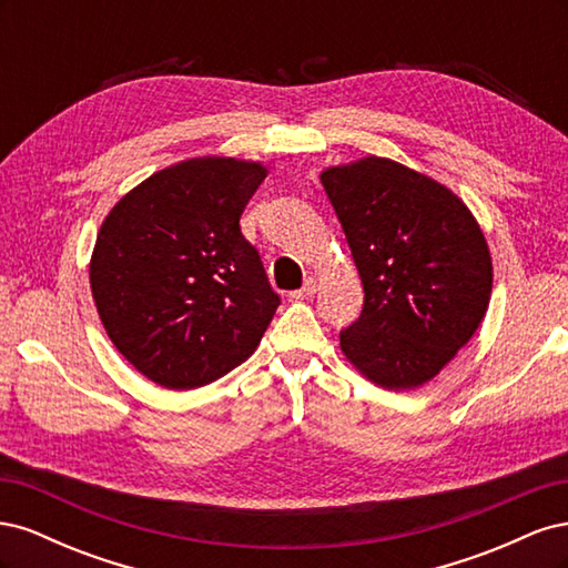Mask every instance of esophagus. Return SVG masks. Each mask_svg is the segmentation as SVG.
<instances>
[{"mask_svg": "<svg viewBox=\"0 0 568 568\" xmlns=\"http://www.w3.org/2000/svg\"><path fill=\"white\" fill-rule=\"evenodd\" d=\"M315 294H317V282L315 280H307L303 288H298V291H294V294H291V298H294V301H305V298H313Z\"/></svg>", "mask_w": 568, "mask_h": 568, "instance_id": "obj_1", "label": "esophagus"}]
</instances>
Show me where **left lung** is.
Instances as JSON below:
<instances>
[{
	"label": "left lung",
	"instance_id": "8db88e82",
	"mask_svg": "<svg viewBox=\"0 0 568 568\" xmlns=\"http://www.w3.org/2000/svg\"><path fill=\"white\" fill-rule=\"evenodd\" d=\"M322 186L365 288L341 351L372 384L432 382L484 322L493 261L484 230L453 189L398 161L324 168Z\"/></svg>",
	"mask_w": 568,
	"mask_h": 568
}]
</instances>
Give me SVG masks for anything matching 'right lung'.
I'll return each mask as SVG.
<instances>
[{"mask_svg": "<svg viewBox=\"0 0 568 568\" xmlns=\"http://www.w3.org/2000/svg\"><path fill=\"white\" fill-rule=\"evenodd\" d=\"M267 165L199 156L168 165L101 222L90 286L118 353L149 382L192 390L253 355L280 305L239 217Z\"/></svg>", "mask_w": 568, "mask_h": 568, "instance_id": "right-lung-1", "label": "right lung"}]
</instances>
